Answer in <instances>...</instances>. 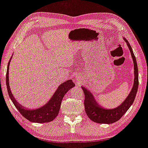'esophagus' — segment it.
Returning <instances> with one entry per match:
<instances>
[{
  "instance_id": "1",
  "label": "esophagus",
  "mask_w": 148,
  "mask_h": 148,
  "mask_svg": "<svg viewBox=\"0 0 148 148\" xmlns=\"http://www.w3.org/2000/svg\"><path fill=\"white\" fill-rule=\"evenodd\" d=\"M77 81H78V80H77Z\"/></svg>"
}]
</instances>
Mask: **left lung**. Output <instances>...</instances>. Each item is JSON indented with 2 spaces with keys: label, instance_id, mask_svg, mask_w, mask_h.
I'll use <instances>...</instances> for the list:
<instances>
[{
  "label": "left lung",
  "instance_id": "1",
  "mask_svg": "<svg viewBox=\"0 0 148 148\" xmlns=\"http://www.w3.org/2000/svg\"><path fill=\"white\" fill-rule=\"evenodd\" d=\"M124 40L126 42L127 46H128L134 63V78L132 90L130 91L126 100L120 105L115 108H112V109H106V108L101 106L96 102L93 94L90 91L84 87H81L84 91V94H85L84 105H85V112L89 118L94 122L99 123V124H113L115 121H118L130 107L136 97L138 86H139V73H138L137 63H136L135 56L134 55L130 44L126 38H124Z\"/></svg>",
  "mask_w": 148,
  "mask_h": 148
}]
</instances>
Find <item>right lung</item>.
Masks as SVG:
<instances>
[{
	"mask_svg": "<svg viewBox=\"0 0 148 148\" xmlns=\"http://www.w3.org/2000/svg\"><path fill=\"white\" fill-rule=\"evenodd\" d=\"M11 59L12 58L9 60L8 65H7L6 84L9 98L12 100L14 106L22 114V116L30 121L35 123H47L52 121L56 118V117L59 114L61 108V101H62V99L65 93L68 92L71 88L74 87L75 86V84L73 83L72 80H68L64 82L63 84H61L59 86L50 100L45 105L39 108H36V109L29 110L28 108H24L23 106L18 103V102H17L11 91L9 84V68Z\"/></svg>",
	"mask_w": 148,
	"mask_h": 148,
	"instance_id": "1",
	"label": "right lung"
}]
</instances>
